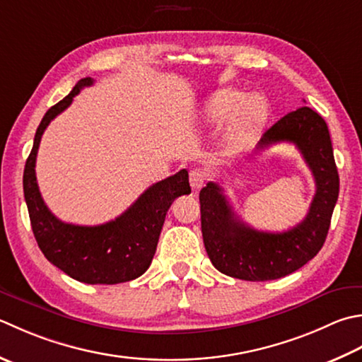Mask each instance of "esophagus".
I'll list each match as a JSON object with an SVG mask.
<instances>
[{
	"mask_svg": "<svg viewBox=\"0 0 362 362\" xmlns=\"http://www.w3.org/2000/svg\"><path fill=\"white\" fill-rule=\"evenodd\" d=\"M205 183V174L202 169H191L189 171V185L193 189H201Z\"/></svg>",
	"mask_w": 362,
	"mask_h": 362,
	"instance_id": "esophagus-1",
	"label": "esophagus"
}]
</instances>
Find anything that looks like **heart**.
I'll return each mask as SVG.
<instances>
[{"label": "heart", "instance_id": "heart-1", "mask_svg": "<svg viewBox=\"0 0 362 362\" xmlns=\"http://www.w3.org/2000/svg\"><path fill=\"white\" fill-rule=\"evenodd\" d=\"M224 134L223 148L235 153L251 144L267 120V103L257 95L247 97L235 89H221L215 92L205 105V119L209 124L221 125L230 119Z\"/></svg>", "mask_w": 362, "mask_h": 362}]
</instances>
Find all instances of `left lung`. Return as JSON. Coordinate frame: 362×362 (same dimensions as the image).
<instances>
[{"label": "left lung", "instance_id": "left-lung-1", "mask_svg": "<svg viewBox=\"0 0 362 362\" xmlns=\"http://www.w3.org/2000/svg\"><path fill=\"white\" fill-rule=\"evenodd\" d=\"M293 143L313 171L315 194L306 218L286 232H262L245 224L226 199L223 188L209 182L199 193L202 238L218 272L243 281L279 279L314 259L327 240L339 196V174L328 125L301 106L279 119L259 141L257 151Z\"/></svg>", "mask_w": 362, "mask_h": 362}]
</instances>
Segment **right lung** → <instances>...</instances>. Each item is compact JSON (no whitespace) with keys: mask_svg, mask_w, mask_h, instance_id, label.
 Instances as JSON below:
<instances>
[{"mask_svg":"<svg viewBox=\"0 0 362 362\" xmlns=\"http://www.w3.org/2000/svg\"><path fill=\"white\" fill-rule=\"evenodd\" d=\"M92 83L90 76L83 78L67 97L45 112L25 165L23 191L35 242L44 256L70 278L84 284L111 286L136 279L151 267L169 207L175 197L189 194L191 188L188 171L182 169L153 183L122 215L100 226L62 223L48 210L34 169L40 138L48 124L74 102L78 92Z\"/></svg>","mask_w":362,"mask_h":362,"instance_id":"obj_1","label":"right lung"}]
</instances>
